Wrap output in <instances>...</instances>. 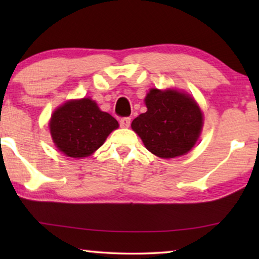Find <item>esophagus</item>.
Listing matches in <instances>:
<instances>
[{"label": "esophagus", "instance_id": "esophagus-1", "mask_svg": "<svg viewBox=\"0 0 259 259\" xmlns=\"http://www.w3.org/2000/svg\"><path fill=\"white\" fill-rule=\"evenodd\" d=\"M120 126L123 127V128H127V127H130L131 125V118L128 116H125V118H121L120 119Z\"/></svg>", "mask_w": 259, "mask_h": 259}]
</instances>
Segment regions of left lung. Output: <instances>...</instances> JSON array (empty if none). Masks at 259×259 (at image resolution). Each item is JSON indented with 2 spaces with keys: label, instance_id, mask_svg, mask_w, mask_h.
<instances>
[{
  "label": "left lung",
  "instance_id": "left-lung-1",
  "mask_svg": "<svg viewBox=\"0 0 259 259\" xmlns=\"http://www.w3.org/2000/svg\"><path fill=\"white\" fill-rule=\"evenodd\" d=\"M145 102L147 112L133 120L132 128L147 150L165 159L186 154L203 127L196 101L177 91L151 90Z\"/></svg>",
  "mask_w": 259,
  "mask_h": 259
}]
</instances>
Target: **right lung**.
<instances>
[{
  "mask_svg": "<svg viewBox=\"0 0 259 259\" xmlns=\"http://www.w3.org/2000/svg\"><path fill=\"white\" fill-rule=\"evenodd\" d=\"M118 126V121L101 112L91 99L67 102L56 109L49 122L56 147L72 158L88 157Z\"/></svg>",
  "mask_w": 259,
  "mask_h": 259,
  "instance_id": "1",
  "label": "right lung"
}]
</instances>
